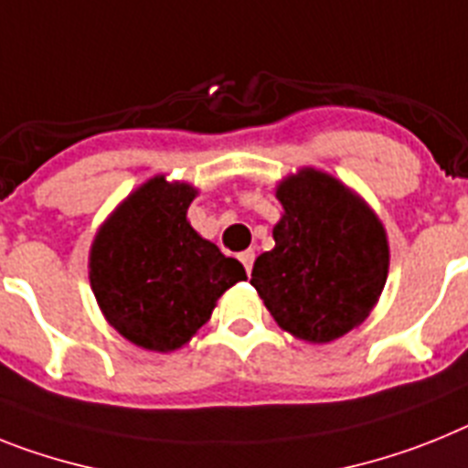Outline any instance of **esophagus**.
Here are the masks:
<instances>
[{
	"label": "esophagus",
	"instance_id": "34e87169",
	"mask_svg": "<svg viewBox=\"0 0 468 468\" xmlns=\"http://www.w3.org/2000/svg\"><path fill=\"white\" fill-rule=\"evenodd\" d=\"M240 261H242V266H245L247 276H250V273H252V264H254V252H252V250H247V252H242L240 254Z\"/></svg>",
	"mask_w": 468,
	"mask_h": 468
}]
</instances>
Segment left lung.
Segmentation results:
<instances>
[{"label":"left lung","mask_w":468,"mask_h":468,"mask_svg":"<svg viewBox=\"0 0 468 468\" xmlns=\"http://www.w3.org/2000/svg\"><path fill=\"white\" fill-rule=\"evenodd\" d=\"M276 247L254 261L252 285L281 328L331 343L367 319L388 278V240L367 204L307 168L282 180Z\"/></svg>","instance_id":"left-lung-1"}]
</instances>
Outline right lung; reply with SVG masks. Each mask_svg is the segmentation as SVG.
<instances>
[{"label":"right lung","instance_id":"obj_1","mask_svg":"<svg viewBox=\"0 0 468 468\" xmlns=\"http://www.w3.org/2000/svg\"><path fill=\"white\" fill-rule=\"evenodd\" d=\"M195 190L149 180L101 226L90 252V282L109 324L131 343L171 352L209 321L242 264L223 257L187 223Z\"/></svg>","mask_w":468,"mask_h":468}]
</instances>
